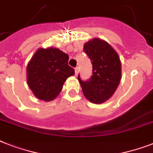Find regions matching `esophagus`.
Segmentation results:
<instances>
[{
	"label": "esophagus",
	"mask_w": 153,
	"mask_h": 153,
	"mask_svg": "<svg viewBox=\"0 0 153 153\" xmlns=\"http://www.w3.org/2000/svg\"><path fill=\"white\" fill-rule=\"evenodd\" d=\"M74 71H75V75H78V73H79V68H78V67L75 68Z\"/></svg>",
	"instance_id": "1"
}]
</instances>
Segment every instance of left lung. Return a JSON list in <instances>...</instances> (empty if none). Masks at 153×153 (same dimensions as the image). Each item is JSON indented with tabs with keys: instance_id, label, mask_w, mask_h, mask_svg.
<instances>
[{
	"instance_id": "8db88e82",
	"label": "left lung",
	"mask_w": 153,
	"mask_h": 153,
	"mask_svg": "<svg viewBox=\"0 0 153 153\" xmlns=\"http://www.w3.org/2000/svg\"><path fill=\"white\" fill-rule=\"evenodd\" d=\"M83 49L91 59L93 75L86 82L80 79L82 93L94 104H102L111 97L120 85L122 66L116 51L105 40L94 38L85 42Z\"/></svg>"
}]
</instances>
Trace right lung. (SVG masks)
Returning <instances> with one entry per match:
<instances>
[{"label": "right lung", "instance_id": "add662e5", "mask_svg": "<svg viewBox=\"0 0 153 153\" xmlns=\"http://www.w3.org/2000/svg\"><path fill=\"white\" fill-rule=\"evenodd\" d=\"M69 56L59 48H38L27 66V85L39 100H54L74 70L68 65Z\"/></svg>", "mask_w": 153, "mask_h": 153}]
</instances>
